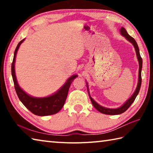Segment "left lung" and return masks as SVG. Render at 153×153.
I'll list each match as a JSON object with an SVG mask.
<instances>
[{
	"label": "left lung",
	"mask_w": 153,
	"mask_h": 153,
	"mask_svg": "<svg viewBox=\"0 0 153 153\" xmlns=\"http://www.w3.org/2000/svg\"><path fill=\"white\" fill-rule=\"evenodd\" d=\"M120 33L127 40H128L129 42H130L132 45H134V47L135 48L136 53V55H137V58H138V61L139 63V72H138V84H137V87L136 88L135 92H134V94L132 96L128 99V100L124 103V104L121 106L120 107H119L117 108H106L104 107H102L100 105H98V103L94 101V100L92 99V98L90 97L89 92H88V94L90 100H91V102L92 103V105L94 107H95L96 109H97L99 112L101 113H104L106 114V115H119V114H121L125 112V111L128 109V108L130 107L131 105L134 102V100H135L136 98L137 97V95L138 94L140 89V86H141V83H142V76H141V71H142V59L141 58V56L140 55V51H139V48L138 46L137 45V43L136 42V40L134 39V38L131 37V36H129L126 29L123 27H121L120 29ZM86 86H87V89L88 90V85L86 83Z\"/></svg>",
	"instance_id": "left-lung-1"
}]
</instances>
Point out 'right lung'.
<instances>
[{
    "instance_id": "right-lung-1",
    "label": "right lung",
    "mask_w": 153,
    "mask_h": 153,
    "mask_svg": "<svg viewBox=\"0 0 153 153\" xmlns=\"http://www.w3.org/2000/svg\"><path fill=\"white\" fill-rule=\"evenodd\" d=\"M25 40L23 39L21 40L18 44L16 48H15L13 60L11 65V74L13 80L15 89L16 91L17 94L19 97L24 105L26 107L28 110H30L31 112L34 114V115L38 116H46L54 115L58 113L60 111L62 107H63L65 102L66 98L68 94V91L70 87V85L73 82V80L77 77V75H74L67 80L63 86L59 89L57 92L55 94H52L49 97H43V98H37L33 97L32 96L27 94L26 92H24L18 84L17 80L15 76V62L16 55L17 53L18 49H19L20 45Z\"/></svg>"
}]
</instances>
